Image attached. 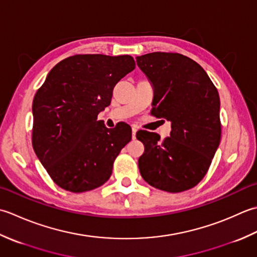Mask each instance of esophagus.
<instances>
[{
  "label": "esophagus",
  "mask_w": 257,
  "mask_h": 257,
  "mask_svg": "<svg viewBox=\"0 0 257 257\" xmlns=\"http://www.w3.org/2000/svg\"><path fill=\"white\" fill-rule=\"evenodd\" d=\"M136 132H138V128H136V127H132V138H133V140H135Z\"/></svg>",
  "instance_id": "esophagus-1"
}]
</instances>
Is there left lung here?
<instances>
[{
  "label": "left lung",
  "mask_w": 257,
  "mask_h": 257,
  "mask_svg": "<svg viewBox=\"0 0 257 257\" xmlns=\"http://www.w3.org/2000/svg\"><path fill=\"white\" fill-rule=\"evenodd\" d=\"M136 63L153 86L152 114L172 128L163 141L153 132L136 133L145 149L141 175L162 191L190 190L205 176L221 141L218 92L203 67L182 54L153 52Z\"/></svg>",
  "instance_id": "obj_1"
}]
</instances>
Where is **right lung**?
<instances>
[{
	"label": "right lung",
	"instance_id": "obj_1",
	"mask_svg": "<svg viewBox=\"0 0 257 257\" xmlns=\"http://www.w3.org/2000/svg\"><path fill=\"white\" fill-rule=\"evenodd\" d=\"M135 69L132 56L74 55L52 69L36 92L32 144L57 185L73 193L103 185L113 163L132 139V128H107L97 121L111 104L113 88Z\"/></svg>",
	"mask_w": 257,
	"mask_h": 257
}]
</instances>
